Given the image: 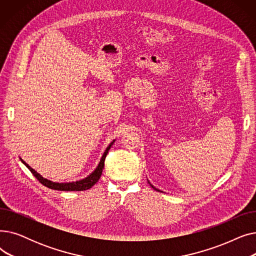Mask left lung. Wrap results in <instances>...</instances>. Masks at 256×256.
<instances>
[{"instance_id":"obj_1","label":"left lung","mask_w":256,"mask_h":256,"mask_svg":"<svg viewBox=\"0 0 256 256\" xmlns=\"http://www.w3.org/2000/svg\"><path fill=\"white\" fill-rule=\"evenodd\" d=\"M150 186H152V188H154V190H156V191H160V190H158V189H156V188H154V186H152V184H150Z\"/></svg>"}]
</instances>
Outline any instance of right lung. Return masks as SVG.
Returning <instances> with one entry per match:
<instances>
[{"instance_id":"obj_1","label":"right lung","mask_w":256,"mask_h":256,"mask_svg":"<svg viewBox=\"0 0 256 256\" xmlns=\"http://www.w3.org/2000/svg\"><path fill=\"white\" fill-rule=\"evenodd\" d=\"M114 142H115V140H113V142H111L110 145L106 147V150H104V154H102V158H100V164L98 165L96 169L94 170V171L90 174V176H88L87 178H83V180H76V182H52V180H48L44 178V176H40V174L37 173L33 168H31L28 164H26V163L24 162V160L20 158V160L22 162V164L32 172L33 176H34L40 182H42L44 186L50 188V189H52V190H58V191H85V190L90 189V188H91L92 186H94V184H96L98 182V180H100V176H102V173L104 166L106 156L108 152H109V150H110V148H111V146L113 145Z\"/></svg>"}]
</instances>
